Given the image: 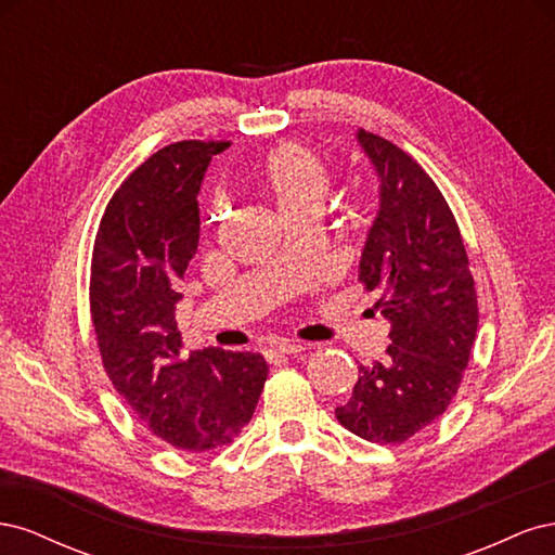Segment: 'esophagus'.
<instances>
[{
    "label": "esophagus",
    "instance_id": "1",
    "mask_svg": "<svg viewBox=\"0 0 555 555\" xmlns=\"http://www.w3.org/2000/svg\"><path fill=\"white\" fill-rule=\"evenodd\" d=\"M306 345L304 343H296V340H280L275 345H271L266 349V357L268 359H275V357H284V354H298V351H304Z\"/></svg>",
    "mask_w": 555,
    "mask_h": 555
}]
</instances>
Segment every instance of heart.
Here are the masks:
<instances>
[{
  "label": "heart",
  "instance_id": "heart-1",
  "mask_svg": "<svg viewBox=\"0 0 555 555\" xmlns=\"http://www.w3.org/2000/svg\"><path fill=\"white\" fill-rule=\"evenodd\" d=\"M257 178L268 196L275 201L284 222L306 212L319 215L331 192V173L326 164L312 150L296 143L275 147L261 162Z\"/></svg>",
  "mask_w": 555,
  "mask_h": 555
}]
</instances>
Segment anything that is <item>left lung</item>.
I'll return each mask as SVG.
<instances>
[{"label": "left lung", "mask_w": 555, "mask_h": 555, "mask_svg": "<svg viewBox=\"0 0 555 555\" xmlns=\"http://www.w3.org/2000/svg\"><path fill=\"white\" fill-rule=\"evenodd\" d=\"M379 180L359 282L379 289L375 310L391 324L386 357L359 365L335 418L359 438L402 444L456 396L477 335V292L465 245L438 184L398 145L359 129Z\"/></svg>", "instance_id": "obj_1"}]
</instances>
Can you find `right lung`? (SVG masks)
Masks as SVG:
<instances>
[{
    "instance_id": "1",
    "label": "right lung",
    "mask_w": 555,
    "mask_h": 555,
    "mask_svg": "<svg viewBox=\"0 0 555 555\" xmlns=\"http://www.w3.org/2000/svg\"><path fill=\"white\" fill-rule=\"evenodd\" d=\"M227 141L162 147L108 201L92 251L90 310L106 373L157 438L184 451L229 444L255 414L268 365L251 351L182 354L180 280L198 245V192Z\"/></svg>"
}]
</instances>
